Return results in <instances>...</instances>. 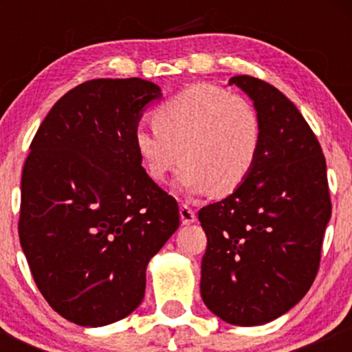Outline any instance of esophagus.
I'll use <instances>...</instances> for the list:
<instances>
[{"label":"esophagus","instance_id":"esophagus-1","mask_svg":"<svg viewBox=\"0 0 352 352\" xmlns=\"http://www.w3.org/2000/svg\"><path fill=\"white\" fill-rule=\"evenodd\" d=\"M180 220L184 225H190L197 220L195 212H193V208H190L187 204L180 205Z\"/></svg>","mask_w":352,"mask_h":352}]
</instances>
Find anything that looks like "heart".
Returning <instances> with one entry per match:
<instances>
[{"mask_svg": "<svg viewBox=\"0 0 352 352\" xmlns=\"http://www.w3.org/2000/svg\"><path fill=\"white\" fill-rule=\"evenodd\" d=\"M132 142L144 172L157 184L182 160V192L200 195L213 188L228 195L253 172L263 120L252 100L213 84H193L153 111V125H137Z\"/></svg>", "mask_w": 352, "mask_h": 352, "instance_id": "heart-1", "label": "heart"}]
</instances>
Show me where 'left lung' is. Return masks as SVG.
I'll use <instances>...</instances> for the list:
<instances>
[{"instance_id": "8db88e82", "label": "left lung", "mask_w": 352, "mask_h": 352, "mask_svg": "<svg viewBox=\"0 0 352 352\" xmlns=\"http://www.w3.org/2000/svg\"><path fill=\"white\" fill-rule=\"evenodd\" d=\"M263 120V144L240 188L199 212L207 235L200 292L230 324L280 318L308 293L331 218L326 160L316 135L283 92L235 76Z\"/></svg>"}]
</instances>
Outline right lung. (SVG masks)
<instances>
[{
    "mask_svg": "<svg viewBox=\"0 0 352 352\" xmlns=\"http://www.w3.org/2000/svg\"><path fill=\"white\" fill-rule=\"evenodd\" d=\"M151 80L92 79L52 106L23 167L19 241L44 300L67 321L106 326L134 311L145 268L180 225L132 142Z\"/></svg>",
    "mask_w": 352,
    "mask_h": 352,
    "instance_id": "obj_1",
    "label": "right lung"
}]
</instances>
